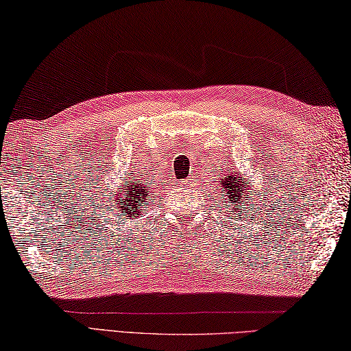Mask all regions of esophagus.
I'll use <instances>...</instances> for the list:
<instances>
[{
    "label": "esophagus",
    "mask_w": 351,
    "mask_h": 351,
    "mask_svg": "<svg viewBox=\"0 0 351 351\" xmlns=\"http://www.w3.org/2000/svg\"><path fill=\"white\" fill-rule=\"evenodd\" d=\"M192 180H186V181H182V184H184V186H192Z\"/></svg>",
    "instance_id": "1"
}]
</instances>
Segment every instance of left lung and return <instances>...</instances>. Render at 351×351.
Here are the masks:
<instances>
[{
	"label": "left lung",
	"instance_id": "obj_1",
	"mask_svg": "<svg viewBox=\"0 0 351 351\" xmlns=\"http://www.w3.org/2000/svg\"><path fill=\"white\" fill-rule=\"evenodd\" d=\"M250 180L252 176L242 178L239 171L234 169L226 171L224 178H219L218 180V184L221 186L219 195L222 196V201H224L222 206L230 207V212H241V208H245L242 212L245 215V218H248L250 210H254L253 213H258L259 210H263L259 208V206L265 207V202L260 204L263 202V197H261L259 190L250 187ZM244 205L246 206L245 208L243 207ZM226 212H228V210H226ZM241 216L242 215H238V218H241Z\"/></svg>",
	"mask_w": 351,
	"mask_h": 351
}]
</instances>
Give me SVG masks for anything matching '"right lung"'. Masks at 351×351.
Segmentation results:
<instances>
[{"mask_svg":"<svg viewBox=\"0 0 351 351\" xmlns=\"http://www.w3.org/2000/svg\"><path fill=\"white\" fill-rule=\"evenodd\" d=\"M144 180H129L125 186H121V189L110 190V193L109 190L106 189V202H109L107 204V206L110 207L109 212L114 218H118L119 221L136 219L145 212V208L150 206L149 199L152 192V184H145Z\"/></svg>","mask_w":351,"mask_h":351,"instance_id":"right-lung-1","label":"right lung"}]
</instances>
